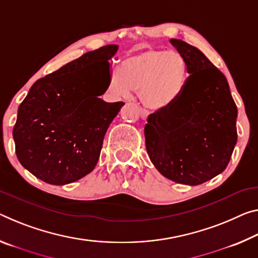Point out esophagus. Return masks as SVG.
Here are the masks:
<instances>
[{"label":"esophagus","mask_w":258,"mask_h":258,"mask_svg":"<svg viewBox=\"0 0 258 258\" xmlns=\"http://www.w3.org/2000/svg\"><path fill=\"white\" fill-rule=\"evenodd\" d=\"M140 113H141V117L144 118V119H146V118L148 117V114H149L148 110H146V109H144V108H140Z\"/></svg>","instance_id":"1"}]
</instances>
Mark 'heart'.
I'll return each mask as SVG.
<instances>
[{
  "label": "heart",
  "mask_w": 258,
  "mask_h": 258,
  "mask_svg": "<svg viewBox=\"0 0 258 258\" xmlns=\"http://www.w3.org/2000/svg\"><path fill=\"white\" fill-rule=\"evenodd\" d=\"M188 79L189 69L180 52L147 49L126 56L120 70L113 69L109 89L125 97L136 91L146 107L159 110L178 99Z\"/></svg>",
  "instance_id": "obj_1"
}]
</instances>
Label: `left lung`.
I'll return each instance as SVG.
<instances>
[{"instance_id":"obj_1","label":"left lung","mask_w":258,"mask_h":258,"mask_svg":"<svg viewBox=\"0 0 258 258\" xmlns=\"http://www.w3.org/2000/svg\"><path fill=\"white\" fill-rule=\"evenodd\" d=\"M170 42L186 58L189 79L172 104L149 114L146 148L165 178L201 185L230 162L238 140V109L226 78L201 50L182 40Z\"/></svg>"}]
</instances>
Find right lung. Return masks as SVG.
Instances as JSON below:
<instances>
[{
  "label": "right lung",
  "mask_w": 258,
  "mask_h": 258,
  "mask_svg": "<svg viewBox=\"0 0 258 258\" xmlns=\"http://www.w3.org/2000/svg\"><path fill=\"white\" fill-rule=\"evenodd\" d=\"M108 44L35 81L12 131L18 161L47 183L67 185L91 173L105 132L125 103L100 99L109 87Z\"/></svg>",
  "instance_id": "obj_1"
}]
</instances>
